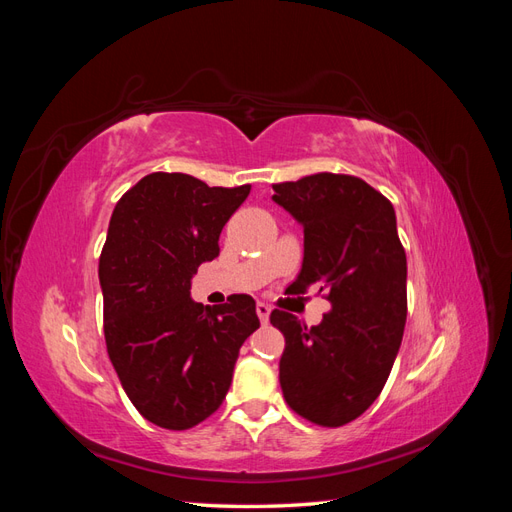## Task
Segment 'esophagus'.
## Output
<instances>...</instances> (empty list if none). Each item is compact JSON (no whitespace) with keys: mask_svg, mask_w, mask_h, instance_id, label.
<instances>
[{"mask_svg":"<svg viewBox=\"0 0 512 512\" xmlns=\"http://www.w3.org/2000/svg\"><path fill=\"white\" fill-rule=\"evenodd\" d=\"M256 314L260 318V322H267L269 320V314H271V307L267 303H256Z\"/></svg>","mask_w":512,"mask_h":512,"instance_id":"esophagus-1","label":"esophagus"}]
</instances>
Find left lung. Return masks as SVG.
<instances>
[{"label":"left lung","mask_w":512,"mask_h":512,"mask_svg":"<svg viewBox=\"0 0 512 512\" xmlns=\"http://www.w3.org/2000/svg\"><path fill=\"white\" fill-rule=\"evenodd\" d=\"M273 200L303 226V265L292 292L318 284L331 312L307 329L282 309L280 384L309 423L342 427L382 393L408 316L406 250L391 200L359 177L318 173L273 183Z\"/></svg>","instance_id":"obj_1"}]
</instances>
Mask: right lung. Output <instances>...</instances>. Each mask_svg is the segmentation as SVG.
Returning <instances> with one entry per match:
<instances>
[{
	"label": "right lung",
	"instance_id": "add662e5",
	"mask_svg": "<svg viewBox=\"0 0 512 512\" xmlns=\"http://www.w3.org/2000/svg\"><path fill=\"white\" fill-rule=\"evenodd\" d=\"M252 185L209 188L151 173L119 198L100 254L104 339L123 391L153 425L183 431L222 406L256 301L220 307L190 297L192 275L220 254V232Z\"/></svg>",
	"mask_w": 512,
	"mask_h": 512
}]
</instances>
